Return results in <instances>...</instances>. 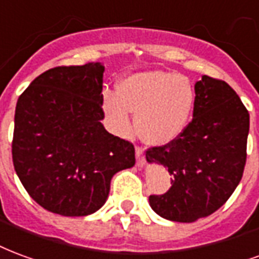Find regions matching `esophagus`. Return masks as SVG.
<instances>
[{"mask_svg":"<svg viewBox=\"0 0 259 259\" xmlns=\"http://www.w3.org/2000/svg\"><path fill=\"white\" fill-rule=\"evenodd\" d=\"M137 165L138 167H143L145 163H146V158H145V153L141 148H137Z\"/></svg>","mask_w":259,"mask_h":259,"instance_id":"34e87169","label":"esophagus"}]
</instances>
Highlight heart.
<instances>
[{
	"label": "heart",
	"instance_id": "b5f03b06",
	"mask_svg": "<svg viewBox=\"0 0 259 259\" xmlns=\"http://www.w3.org/2000/svg\"><path fill=\"white\" fill-rule=\"evenodd\" d=\"M194 99L196 92L188 77L153 70L122 78L117 94L105 91L102 102L109 125L117 135L127 137L131 131V111L142 141L165 145L184 132Z\"/></svg>",
	"mask_w": 259,
	"mask_h": 259
}]
</instances>
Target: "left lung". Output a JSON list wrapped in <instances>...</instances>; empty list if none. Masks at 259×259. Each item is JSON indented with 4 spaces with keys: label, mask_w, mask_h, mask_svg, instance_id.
I'll use <instances>...</instances> for the list:
<instances>
[{
    "label": "left lung",
    "mask_w": 259,
    "mask_h": 259,
    "mask_svg": "<svg viewBox=\"0 0 259 259\" xmlns=\"http://www.w3.org/2000/svg\"><path fill=\"white\" fill-rule=\"evenodd\" d=\"M193 120L172 142L149 149L148 163L172 175L167 193L149 204L165 220L194 222L225 204L244 171L250 114L225 81L203 75L194 84Z\"/></svg>",
    "instance_id": "1"
}]
</instances>
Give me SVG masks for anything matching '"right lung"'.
I'll list each match as a JSON object with an SVG mask.
<instances>
[{
	"instance_id": "right-lung-1",
	"label": "right lung",
	"mask_w": 259,
	"mask_h": 259,
	"mask_svg": "<svg viewBox=\"0 0 259 259\" xmlns=\"http://www.w3.org/2000/svg\"><path fill=\"white\" fill-rule=\"evenodd\" d=\"M103 71L99 62L47 70L16 103L13 167L31 199L54 214H94L113 175L135 164L134 145L101 122Z\"/></svg>"
}]
</instances>
